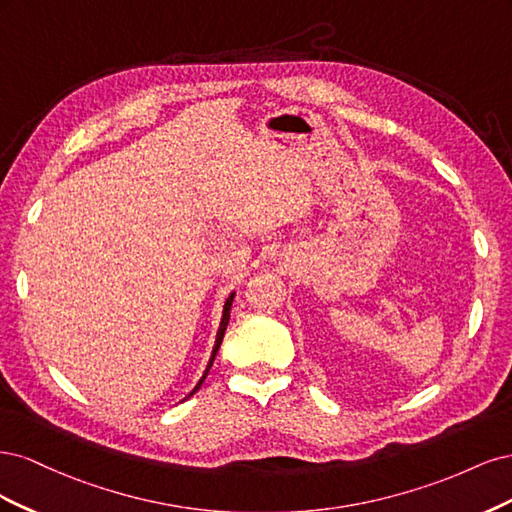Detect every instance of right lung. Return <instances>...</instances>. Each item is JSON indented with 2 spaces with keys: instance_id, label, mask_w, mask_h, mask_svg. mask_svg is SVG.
<instances>
[{
  "instance_id": "1",
  "label": "right lung",
  "mask_w": 512,
  "mask_h": 512,
  "mask_svg": "<svg viewBox=\"0 0 512 512\" xmlns=\"http://www.w3.org/2000/svg\"><path fill=\"white\" fill-rule=\"evenodd\" d=\"M232 297H235V294H230V297L226 299V305H224V314H222V322H220V331H218V337H215V348H213V354H211V361H209V365H207V369H205V374H203V378H200V382L196 384V389L188 395V397H192L198 389H200V384L205 382V378H207V374H209V369H211V365H213V359H215V354H218V350H220V344H222V339H224V333H226V327H228V320H230V305H232Z\"/></svg>"
}]
</instances>
